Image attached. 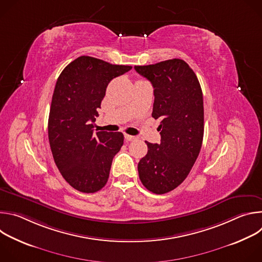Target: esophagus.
Here are the masks:
<instances>
[{
	"label": "esophagus",
	"mask_w": 262,
	"mask_h": 262,
	"mask_svg": "<svg viewBox=\"0 0 262 262\" xmlns=\"http://www.w3.org/2000/svg\"><path fill=\"white\" fill-rule=\"evenodd\" d=\"M124 137H125V140H126V141H135V140H137V137L130 136V135H125Z\"/></svg>",
	"instance_id": "34e87169"
}]
</instances>
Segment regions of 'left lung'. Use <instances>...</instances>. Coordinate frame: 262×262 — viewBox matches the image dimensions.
I'll return each mask as SVG.
<instances>
[{"instance_id":"left-lung-1","label":"left lung","mask_w":262,"mask_h":262,"mask_svg":"<svg viewBox=\"0 0 262 262\" xmlns=\"http://www.w3.org/2000/svg\"><path fill=\"white\" fill-rule=\"evenodd\" d=\"M154 86L152 117L161 119V143L146 141L147 155L138 164L147 190L166 194L189 175L202 146L203 95L193 69L181 59L135 66Z\"/></svg>"}]
</instances>
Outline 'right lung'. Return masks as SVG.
<instances>
[{"label":"right lung","mask_w":262,"mask_h":262,"mask_svg":"<svg viewBox=\"0 0 262 262\" xmlns=\"http://www.w3.org/2000/svg\"><path fill=\"white\" fill-rule=\"evenodd\" d=\"M130 69L81 56L57 80L48 125L51 150L63 178L80 192L103 188L112 161L123 145L122 133L94 134L93 123L108 83Z\"/></svg>","instance_id":"1"}]
</instances>
